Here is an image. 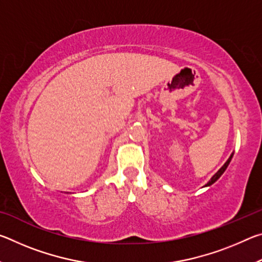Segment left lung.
Returning <instances> with one entry per match:
<instances>
[{
  "label": "left lung",
  "mask_w": 262,
  "mask_h": 262,
  "mask_svg": "<svg viewBox=\"0 0 262 262\" xmlns=\"http://www.w3.org/2000/svg\"><path fill=\"white\" fill-rule=\"evenodd\" d=\"M232 157H233V152H232L231 155H230V157L228 158V161L224 163V165H223V166H222V167L220 168V170H219V171H217V172H216V173H215L214 176H212V177H211V178H210V180H209V181H208V183H207V184L205 185V187H208V186H211L212 184H214V183H215V181H217V180H219V179H220V177H221L222 174H223V173H224V171H225V170H227V167L229 166V164H230V162H231V159H232Z\"/></svg>",
  "instance_id": "obj_1"
}]
</instances>
